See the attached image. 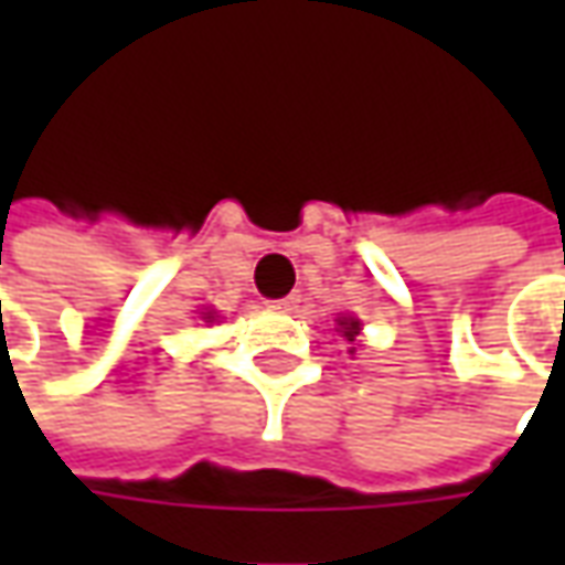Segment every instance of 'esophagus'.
<instances>
[{"instance_id": "1", "label": "esophagus", "mask_w": 565, "mask_h": 565, "mask_svg": "<svg viewBox=\"0 0 565 565\" xmlns=\"http://www.w3.org/2000/svg\"><path fill=\"white\" fill-rule=\"evenodd\" d=\"M296 302H299V296L290 294V296H284V299H271L269 308H278V311H290V308H294Z\"/></svg>"}]
</instances>
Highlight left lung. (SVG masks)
Instances as JSON below:
<instances>
[{
  "label": "left lung",
  "mask_w": 565,
  "mask_h": 565,
  "mask_svg": "<svg viewBox=\"0 0 565 565\" xmlns=\"http://www.w3.org/2000/svg\"><path fill=\"white\" fill-rule=\"evenodd\" d=\"M339 327H342L344 339H348V342H354V335H356V332H360V320L342 318V320H339ZM351 351H354V348H351Z\"/></svg>",
  "instance_id": "obj_1"
}]
</instances>
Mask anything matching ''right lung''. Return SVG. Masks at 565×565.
I'll return each instance as SVG.
<instances>
[{"label": "right lung", "instance_id": "1", "mask_svg": "<svg viewBox=\"0 0 565 565\" xmlns=\"http://www.w3.org/2000/svg\"><path fill=\"white\" fill-rule=\"evenodd\" d=\"M205 318H209V320H211V318H214V315H211V311H209V315H205Z\"/></svg>", "mask_w": 565, "mask_h": 565}]
</instances>
